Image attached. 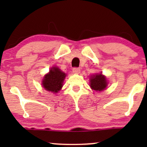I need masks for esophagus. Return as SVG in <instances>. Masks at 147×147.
Here are the masks:
<instances>
[{
    "label": "esophagus",
    "mask_w": 147,
    "mask_h": 147,
    "mask_svg": "<svg viewBox=\"0 0 147 147\" xmlns=\"http://www.w3.org/2000/svg\"><path fill=\"white\" fill-rule=\"evenodd\" d=\"M72 72L75 74H78L80 72V69H79V68H74L73 69H72Z\"/></svg>",
    "instance_id": "34e87169"
}]
</instances>
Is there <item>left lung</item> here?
Masks as SVG:
<instances>
[{
  "instance_id": "1",
  "label": "left lung",
  "mask_w": 147,
  "mask_h": 147,
  "mask_svg": "<svg viewBox=\"0 0 147 147\" xmlns=\"http://www.w3.org/2000/svg\"><path fill=\"white\" fill-rule=\"evenodd\" d=\"M90 86L92 90L96 91H102L107 86V80L106 77L102 73L91 75L90 78Z\"/></svg>"
}]
</instances>
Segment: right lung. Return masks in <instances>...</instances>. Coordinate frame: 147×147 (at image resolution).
I'll return each mask as SVG.
<instances>
[{
	"instance_id": "1",
	"label": "right lung",
	"mask_w": 147,
	"mask_h": 147,
	"mask_svg": "<svg viewBox=\"0 0 147 147\" xmlns=\"http://www.w3.org/2000/svg\"><path fill=\"white\" fill-rule=\"evenodd\" d=\"M66 74L60 70L58 67H52L50 72L46 74L42 81V85L46 90L56 94L61 89L63 82Z\"/></svg>"
}]
</instances>
